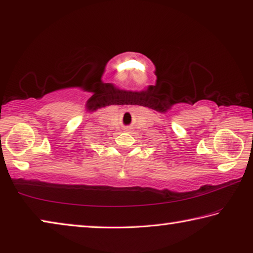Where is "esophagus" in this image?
Wrapping results in <instances>:
<instances>
[{"label": "esophagus", "instance_id": "obj_1", "mask_svg": "<svg viewBox=\"0 0 253 253\" xmlns=\"http://www.w3.org/2000/svg\"><path fill=\"white\" fill-rule=\"evenodd\" d=\"M124 130H126V131H129V130H130V127H129V126H126V129H124Z\"/></svg>", "mask_w": 253, "mask_h": 253}]
</instances>
